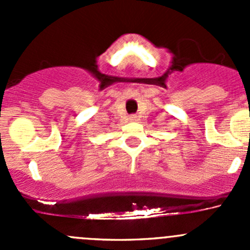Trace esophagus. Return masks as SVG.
<instances>
[{"label":"esophagus","mask_w":250,"mask_h":250,"mask_svg":"<svg viewBox=\"0 0 250 250\" xmlns=\"http://www.w3.org/2000/svg\"><path fill=\"white\" fill-rule=\"evenodd\" d=\"M129 120H130V121H135V120H137V116H135V115L130 116V117H129Z\"/></svg>","instance_id":"1"}]
</instances>
